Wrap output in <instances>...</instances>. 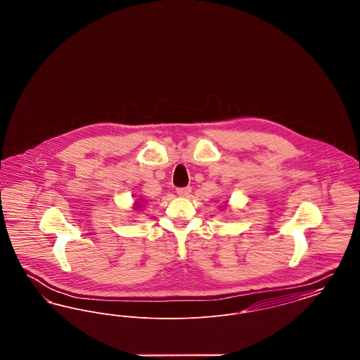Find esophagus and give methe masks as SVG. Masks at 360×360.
I'll return each mask as SVG.
<instances>
[{"label": "esophagus", "instance_id": "1", "mask_svg": "<svg viewBox=\"0 0 360 360\" xmlns=\"http://www.w3.org/2000/svg\"><path fill=\"white\" fill-rule=\"evenodd\" d=\"M176 193H178V195H181V197H188V194L191 193V188H176Z\"/></svg>", "mask_w": 360, "mask_h": 360}]
</instances>
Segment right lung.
Listing matches in <instances>:
<instances>
[{"mask_svg":"<svg viewBox=\"0 0 360 360\" xmlns=\"http://www.w3.org/2000/svg\"><path fill=\"white\" fill-rule=\"evenodd\" d=\"M135 204H136V207H140V206H141V204H140V202H135Z\"/></svg>","mask_w":360,"mask_h":360,"instance_id":"obj_1","label":"right lung"}]
</instances>
